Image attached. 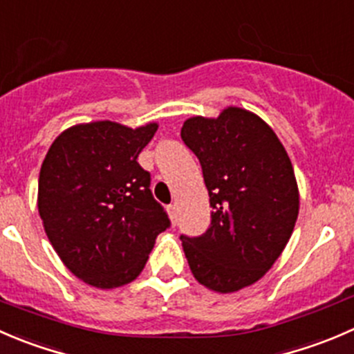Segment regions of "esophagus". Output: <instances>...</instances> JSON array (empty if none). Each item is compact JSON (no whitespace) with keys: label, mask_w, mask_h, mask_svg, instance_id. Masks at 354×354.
Listing matches in <instances>:
<instances>
[{"label":"esophagus","mask_w":354,"mask_h":354,"mask_svg":"<svg viewBox=\"0 0 354 354\" xmlns=\"http://www.w3.org/2000/svg\"><path fill=\"white\" fill-rule=\"evenodd\" d=\"M167 212H169L170 220H172V225H176V222H177V206L176 205H169Z\"/></svg>","instance_id":"obj_1"}]
</instances>
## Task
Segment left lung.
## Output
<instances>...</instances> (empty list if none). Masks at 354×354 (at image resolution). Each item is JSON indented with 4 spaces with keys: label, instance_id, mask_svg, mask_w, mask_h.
I'll use <instances>...</instances> for the list:
<instances>
[{
    "label": "left lung",
    "instance_id": "1",
    "mask_svg": "<svg viewBox=\"0 0 354 354\" xmlns=\"http://www.w3.org/2000/svg\"><path fill=\"white\" fill-rule=\"evenodd\" d=\"M180 138L201 163L213 208L203 236H180L189 268L212 291H241L270 270L291 239L299 213L292 163L274 129L239 106L187 118Z\"/></svg>",
    "mask_w": 354,
    "mask_h": 354
}]
</instances>
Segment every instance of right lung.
<instances>
[{
	"label": "right lung",
	"mask_w": 354,
	"mask_h": 354,
	"mask_svg": "<svg viewBox=\"0 0 354 354\" xmlns=\"http://www.w3.org/2000/svg\"><path fill=\"white\" fill-rule=\"evenodd\" d=\"M158 124L97 120L65 129L41 165L37 209L59 260L97 289L134 281L170 225L138 163Z\"/></svg>",
	"instance_id": "obj_1"
}]
</instances>
